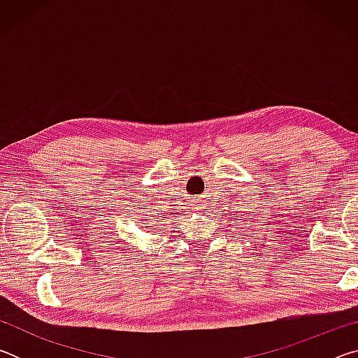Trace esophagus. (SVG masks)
<instances>
[{"instance_id": "1", "label": "esophagus", "mask_w": 358, "mask_h": 358, "mask_svg": "<svg viewBox=\"0 0 358 358\" xmlns=\"http://www.w3.org/2000/svg\"><path fill=\"white\" fill-rule=\"evenodd\" d=\"M197 205H199V210H201V207H202V205H201V203H197Z\"/></svg>"}]
</instances>
